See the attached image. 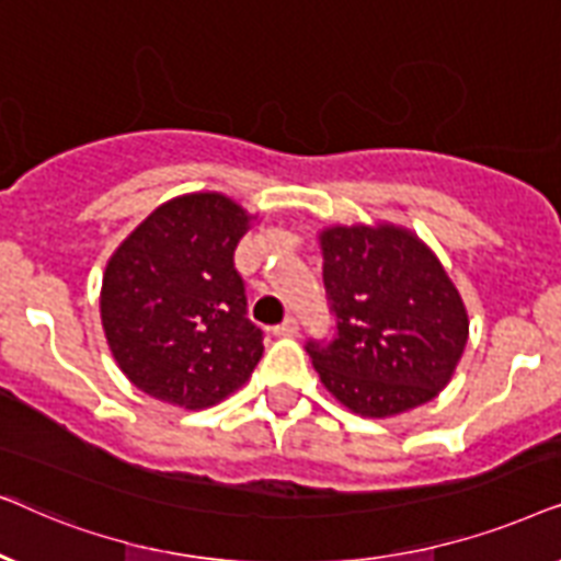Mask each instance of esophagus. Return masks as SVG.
Wrapping results in <instances>:
<instances>
[{
  "label": "esophagus",
  "instance_id": "34e87169",
  "mask_svg": "<svg viewBox=\"0 0 561 561\" xmlns=\"http://www.w3.org/2000/svg\"><path fill=\"white\" fill-rule=\"evenodd\" d=\"M274 335H282V339H289V335H297V320L285 318L279 325L274 328Z\"/></svg>",
  "mask_w": 561,
  "mask_h": 561
}]
</instances>
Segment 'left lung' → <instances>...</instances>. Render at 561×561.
Segmentation results:
<instances>
[{
	"instance_id": "obj_1",
	"label": "left lung",
	"mask_w": 561,
	"mask_h": 561,
	"mask_svg": "<svg viewBox=\"0 0 561 561\" xmlns=\"http://www.w3.org/2000/svg\"><path fill=\"white\" fill-rule=\"evenodd\" d=\"M335 339L308 343L320 382L362 417L425 405L451 382L469 316L442 261L394 222L328 226L318 233Z\"/></svg>"
}]
</instances>
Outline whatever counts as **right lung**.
I'll use <instances>...</instances> for the list:
<instances>
[{
	"label": "right lung",
	"instance_id": "1",
	"mask_svg": "<svg viewBox=\"0 0 561 561\" xmlns=\"http://www.w3.org/2000/svg\"><path fill=\"white\" fill-rule=\"evenodd\" d=\"M253 220L222 192L179 194L112 251L102 331L140 392L203 410L249 382L264 335L245 318L233 251Z\"/></svg>",
	"mask_w": 561,
	"mask_h": 561
}]
</instances>
